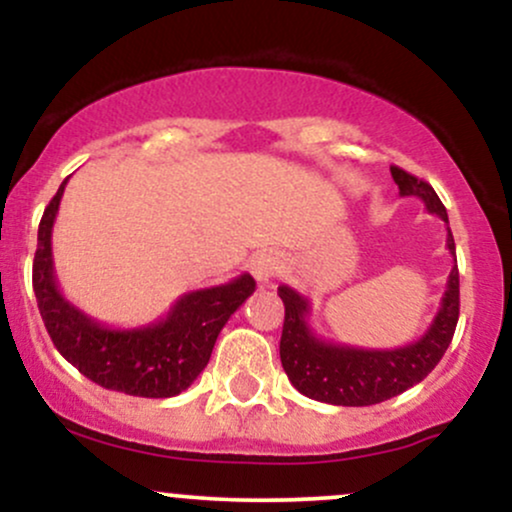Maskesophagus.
<instances>
[{
	"label": "esophagus",
	"mask_w": 512,
	"mask_h": 512,
	"mask_svg": "<svg viewBox=\"0 0 512 512\" xmlns=\"http://www.w3.org/2000/svg\"><path fill=\"white\" fill-rule=\"evenodd\" d=\"M281 269V260L276 252H260V255L252 260V274H255V279L260 281V284H272V279L276 274H279Z\"/></svg>",
	"instance_id": "1"
}]
</instances>
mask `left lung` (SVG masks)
Segmentation results:
<instances>
[{"label":"left lung","instance_id":"left-lung-1","mask_svg":"<svg viewBox=\"0 0 512 512\" xmlns=\"http://www.w3.org/2000/svg\"><path fill=\"white\" fill-rule=\"evenodd\" d=\"M399 195L419 197L428 214H438L448 223V211L440 202L436 190L407 170L392 166ZM448 250L455 255V240L448 228ZM279 298L284 301V330H281V366L289 375L291 385L310 399L337 407H370L402 395L426 378L452 342L457 317H460V272L455 267L448 276L443 303L431 327L421 339L399 349H358L320 339L310 330V303L291 286H279Z\"/></svg>","mask_w":512,"mask_h":512}]
</instances>
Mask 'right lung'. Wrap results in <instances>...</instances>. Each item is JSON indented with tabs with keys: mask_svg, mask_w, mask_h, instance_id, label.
Segmentation results:
<instances>
[{
	"mask_svg": "<svg viewBox=\"0 0 512 512\" xmlns=\"http://www.w3.org/2000/svg\"><path fill=\"white\" fill-rule=\"evenodd\" d=\"M64 185L67 180L40 219L33 260V291L52 344L79 373L105 390L151 399L180 395L207 368L216 337L228 317L255 291V279L240 274L228 284L185 293L166 317L146 327H105L81 313L57 289L52 223L60 209Z\"/></svg>",
	"mask_w": 512,
	"mask_h": 512,
	"instance_id": "obj_1",
	"label": "right lung"
}]
</instances>
